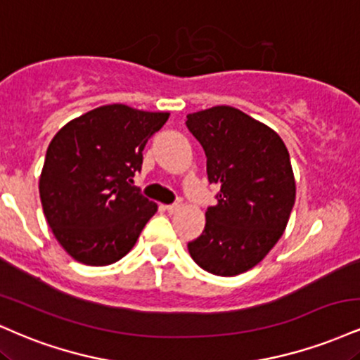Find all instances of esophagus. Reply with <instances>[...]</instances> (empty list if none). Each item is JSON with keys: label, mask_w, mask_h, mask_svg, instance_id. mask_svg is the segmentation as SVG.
<instances>
[{"label": "esophagus", "mask_w": 360, "mask_h": 360, "mask_svg": "<svg viewBox=\"0 0 360 360\" xmlns=\"http://www.w3.org/2000/svg\"><path fill=\"white\" fill-rule=\"evenodd\" d=\"M164 207H166V211L169 214H172V213H177V211L181 210V205H179V202H174V205H167Z\"/></svg>", "instance_id": "1"}]
</instances>
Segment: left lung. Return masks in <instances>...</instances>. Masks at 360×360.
<instances>
[{
    "mask_svg": "<svg viewBox=\"0 0 360 360\" xmlns=\"http://www.w3.org/2000/svg\"><path fill=\"white\" fill-rule=\"evenodd\" d=\"M186 127L205 149L207 181L219 186L189 255L210 274L240 275L258 265L287 228L295 205L290 154L278 134L235 107L189 114Z\"/></svg>",
    "mask_w": 360,
    "mask_h": 360,
    "instance_id": "obj_1",
    "label": "left lung"
}]
</instances>
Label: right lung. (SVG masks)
<instances>
[{"mask_svg": "<svg viewBox=\"0 0 360 360\" xmlns=\"http://www.w3.org/2000/svg\"><path fill=\"white\" fill-rule=\"evenodd\" d=\"M167 112L112 103L63 125L46 149L40 199L51 231L77 262L115 263L136 245L158 205L132 177Z\"/></svg>", "mask_w": 360, "mask_h": 360, "instance_id": "obj_1", "label": "right lung"}]
</instances>
